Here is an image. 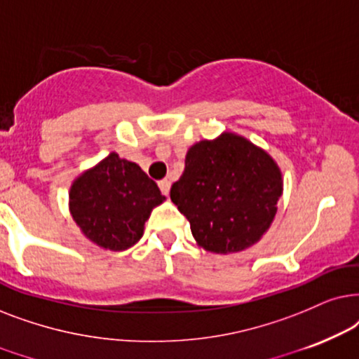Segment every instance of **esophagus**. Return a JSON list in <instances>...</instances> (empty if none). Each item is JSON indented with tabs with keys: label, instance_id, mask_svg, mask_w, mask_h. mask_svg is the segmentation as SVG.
Instances as JSON below:
<instances>
[{
	"label": "esophagus",
	"instance_id": "obj_1",
	"mask_svg": "<svg viewBox=\"0 0 359 359\" xmlns=\"http://www.w3.org/2000/svg\"><path fill=\"white\" fill-rule=\"evenodd\" d=\"M159 189H161V194L162 195H169V192H170V182L167 179H164V180H161L159 182Z\"/></svg>",
	"mask_w": 359,
	"mask_h": 359
}]
</instances>
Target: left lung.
Here are the masks:
<instances>
[{"label": "left lung", "mask_w": 359, "mask_h": 359, "mask_svg": "<svg viewBox=\"0 0 359 359\" xmlns=\"http://www.w3.org/2000/svg\"><path fill=\"white\" fill-rule=\"evenodd\" d=\"M280 195L283 179L271 156L231 133L190 147L184 174L170 189L198 245L218 255L259 241Z\"/></svg>", "instance_id": "left-lung-1"}]
</instances>
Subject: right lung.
Instances as JSON below:
<instances>
[{
	"mask_svg": "<svg viewBox=\"0 0 359 359\" xmlns=\"http://www.w3.org/2000/svg\"><path fill=\"white\" fill-rule=\"evenodd\" d=\"M164 200L140 165L111 152L72 185L70 213L88 240L123 251L141 240L151 210Z\"/></svg>",
	"mask_w": 359,
	"mask_h": 359,
	"instance_id": "add662e5",
	"label": "right lung"
}]
</instances>
